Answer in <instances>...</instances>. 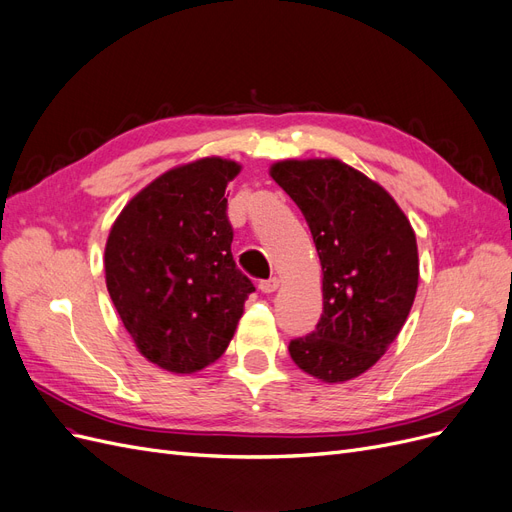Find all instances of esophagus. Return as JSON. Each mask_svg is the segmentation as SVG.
<instances>
[{
  "label": "esophagus",
  "mask_w": 512,
  "mask_h": 512,
  "mask_svg": "<svg viewBox=\"0 0 512 512\" xmlns=\"http://www.w3.org/2000/svg\"><path fill=\"white\" fill-rule=\"evenodd\" d=\"M278 287H280V280H278L276 276L266 278V280H259V289H261L263 293H274Z\"/></svg>",
  "instance_id": "1"
}]
</instances>
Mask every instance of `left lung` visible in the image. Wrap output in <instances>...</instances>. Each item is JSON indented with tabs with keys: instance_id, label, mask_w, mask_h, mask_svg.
Segmentation results:
<instances>
[{
	"instance_id": "left-lung-1",
	"label": "left lung",
	"mask_w": 512,
	"mask_h": 512,
	"mask_svg": "<svg viewBox=\"0 0 512 512\" xmlns=\"http://www.w3.org/2000/svg\"><path fill=\"white\" fill-rule=\"evenodd\" d=\"M270 174L302 210L323 268V315L289 342L291 359L325 383L349 381L406 323L419 283L415 232L381 185L338 159L280 161Z\"/></svg>"
}]
</instances>
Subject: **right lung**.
<instances>
[{
	"label": "right lung",
	"instance_id": "1",
	"mask_svg": "<svg viewBox=\"0 0 512 512\" xmlns=\"http://www.w3.org/2000/svg\"><path fill=\"white\" fill-rule=\"evenodd\" d=\"M234 161L170 170L131 200L106 242V285L138 351L189 374L217 361L255 291L232 255L227 183Z\"/></svg>",
	"mask_w": 512,
	"mask_h": 512
}]
</instances>
